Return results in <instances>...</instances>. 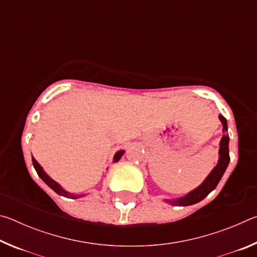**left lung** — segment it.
Masks as SVG:
<instances>
[{"instance_id": "8db88e82", "label": "left lung", "mask_w": 257, "mask_h": 257, "mask_svg": "<svg viewBox=\"0 0 257 257\" xmlns=\"http://www.w3.org/2000/svg\"><path fill=\"white\" fill-rule=\"evenodd\" d=\"M219 118L221 120V122L223 124V132L224 135L222 136V139L220 142V159H219V163H217L216 167L213 169L212 172L208 175V177L205 179V181L203 184L197 187L196 189L190 191L188 195H186L185 197L178 198L176 201H171L170 203L172 205H178V206H188V205H193L195 203L201 202L202 199L205 198L211 191L215 188L219 184V181L221 178H222L223 173L225 171V169L228 167V163L230 161V156H229V136H228V125H227V120L223 115H219Z\"/></svg>"}]
</instances>
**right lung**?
Segmentation results:
<instances>
[{"label": "right lung", "mask_w": 257, "mask_h": 257, "mask_svg": "<svg viewBox=\"0 0 257 257\" xmlns=\"http://www.w3.org/2000/svg\"><path fill=\"white\" fill-rule=\"evenodd\" d=\"M122 154H123V151L116 152V154L114 155V162H118L121 156H122ZM33 164H34L35 170H36V172H37V175L40 176V177L42 178V179H43V181H44L47 186L51 187V188L53 189L56 194L61 195V196H66V197H70V198H77V197H79V196H77V195L68 194L66 190H63L62 188H61V187H60L58 184H56V182H55L54 180H52L51 178H50L49 176H47L44 171H43L42 167H41L40 164L37 163V161L35 160L34 158H33Z\"/></svg>", "instance_id": "right-lung-1"}]
</instances>
